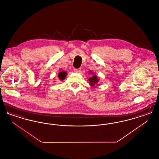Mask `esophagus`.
I'll list each match as a JSON object with an SVG mask.
<instances>
[{"label":"esophagus","mask_w":159,"mask_h":159,"mask_svg":"<svg viewBox=\"0 0 159 159\" xmlns=\"http://www.w3.org/2000/svg\"><path fill=\"white\" fill-rule=\"evenodd\" d=\"M80 71H81L80 68H75V69H74V71L76 72V73H79Z\"/></svg>","instance_id":"obj_1"}]
</instances>
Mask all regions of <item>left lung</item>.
Returning a JSON list of instances; mask_svg holds the SVG:
<instances>
[{
    "instance_id": "obj_1",
    "label": "left lung",
    "mask_w": 159,
    "mask_h": 159,
    "mask_svg": "<svg viewBox=\"0 0 159 159\" xmlns=\"http://www.w3.org/2000/svg\"><path fill=\"white\" fill-rule=\"evenodd\" d=\"M89 71L91 72V70ZM91 73H92V75H93V72H91ZM88 80L89 82V84L91 85V86H92V87H94L95 85H98L97 84H98L99 82L98 78L95 74L93 75V76H92V77H89Z\"/></svg>"
}]
</instances>
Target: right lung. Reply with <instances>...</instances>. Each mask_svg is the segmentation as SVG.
Returning <instances> with one entry per match:
<instances>
[{
	"label": "right lung",
	"mask_w": 159,
	"mask_h": 159,
	"mask_svg": "<svg viewBox=\"0 0 159 159\" xmlns=\"http://www.w3.org/2000/svg\"><path fill=\"white\" fill-rule=\"evenodd\" d=\"M67 76V73L66 71H61L58 73V77L60 80H64Z\"/></svg>",
	"instance_id": "1"
}]
</instances>
